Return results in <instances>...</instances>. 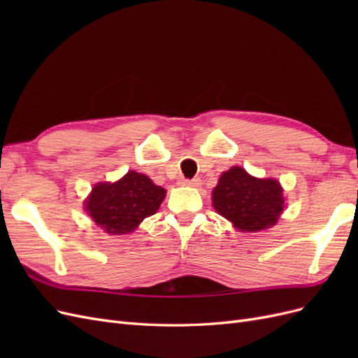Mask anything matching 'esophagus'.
<instances>
[{
  "mask_svg": "<svg viewBox=\"0 0 358 358\" xmlns=\"http://www.w3.org/2000/svg\"><path fill=\"white\" fill-rule=\"evenodd\" d=\"M183 185H188V187H200L201 185V180L199 178H194V179H183L182 180Z\"/></svg>",
  "mask_w": 358,
  "mask_h": 358,
  "instance_id": "obj_1",
  "label": "esophagus"
}]
</instances>
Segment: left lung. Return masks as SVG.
<instances>
[{
  "label": "left lung",
  "mask_w": 358,
  "mask_h": 358,
  "mask_svg": "<svg viewBox=\"0 0 358 358\" xmlns=\"http://www.w3.org/2000/svg\"><path fill=\"white\" fill-rule=\"evenodd\" d=\"M282 187L276 179H258L242 167L224 171L212 191L215 210L241 231L273 227L284 210Z\"/></svg>",
  "instance_id": "obj_1"
}]
</instances>
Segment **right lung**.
I'll use <instances>...</instances> for the list:
<instances>
[{
	"instance_id": "add662e5",
	"label": "right lung",
	"mask_w": 358,
	"mask_h": 358,
	"mask_svg": "<svg viewBox=\"0 0 358 358\" xmlns=\"http://www.w3.org/2000/svg\"><path fill=\"white\" fill-rule=\"evenodd\" d=\"M164 197V188L131 170L113 183H96L85 201V210L106 233L119 236L134 231L158 210Z\"/></svg>"
}]
</instances>
